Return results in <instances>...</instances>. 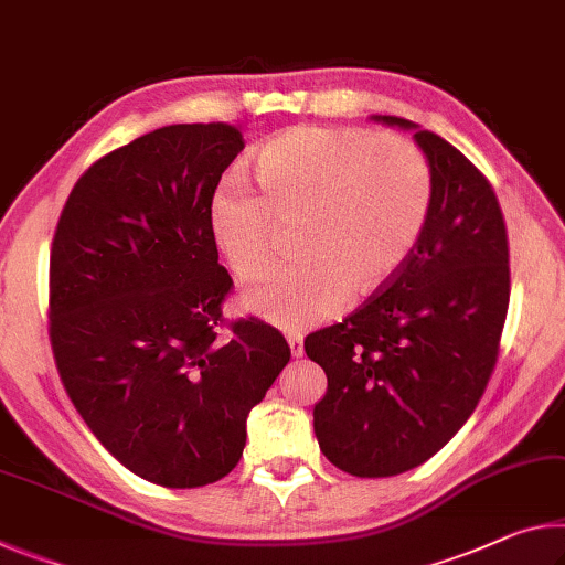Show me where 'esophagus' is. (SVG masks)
<instances>
[{"label":"esophagus","mask_w":565,"mask_h":565,"mask_svg":"<svg viewBox=\"0 0 565 565\" xmlns=\"http://www.w3.org/2000/svg\"><path fill=\"white\" fill-rule=\"evenodd\" d=\"M289 347H291L294 356H301L303 354V337L301 334H289Z\"/></svg>","instance_id":"1"}]
</instances>
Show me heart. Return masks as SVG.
<instances>
[{
    "mask_svg": "<svg viewBox=\"0 0 565 565\" xmlns=\"http://www.w3.org/2000/svg\"><path fill=\"white\" fill-rule=\"evenodd\" d=\"M262 195L226 181L209 223L221 256L241 281L274 262L276 221L301 216L297 264L248 294V307L276 327L301 331L370 297L405 268L433 209V168L415 142L362 128L297 125L250 156Z\"/></svg>",
    "mask_w": 565,
    "mask_h": 565,
    "instance_id": "heart-1",
    "label": "heart"
}]
</instances>
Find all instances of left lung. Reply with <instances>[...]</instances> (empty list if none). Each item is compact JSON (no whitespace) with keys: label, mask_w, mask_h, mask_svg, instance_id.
Here are the masks:
<instances>
[{"label":"left lung","mask_w":565,"mask_h":565,"mask_svg":"<svg viewBox=\"0 0 565 565\" xmlns=\"http://www.w3.org/2000/svg\"><path fill=\"white\" fill-rule=\"evenodd\" d=\"M415 130L433 168V209L415 254L384 289L303 349L327 372L315 433L331 465L390 478L440 452L468 423L495 370L510 301L498 195L458 148Z\"/></svg>","instance_id":"obj_1"}]
</instances>
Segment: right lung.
Segmentation results:
<instances>
[{
    "instance_id": "add662e5",
    "label": "right lung",
    "mask_w": 565,
    "mask_h": 565,
    "mask_svg": "<svg viewBox=\"0 0 565 565\" xmlns=\"http://www.w3.org/2000/svg\"><path fill=\"white\" fill-rule=\"evenodd\" d=\"M244 150L228 122L168 125L95 160L60 213L50 344L67 397L115 460L163 488H201L244 455L246 417L291 349L226 321L234 289L211 199Z\"/></svg>"
}]
</instances>
